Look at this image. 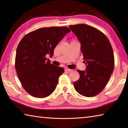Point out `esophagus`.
Segmentation results:
<instances>
[{
    "instance_id": "obj_1",
    "label": "esophagus",
    "mask_w": 128,
    "mask_h": 128,
    "mask_svg": "<svg viewBox=\"0 0 128 128\" xmlns=\"http://www.w3.org/2000/svg\"><path fill=\"white\" fill-rule=\"evenodd\" d=\"M65 71L66 72H71V71H72V70H70V69H69V68H65Z\"/></svg>"
}]
</instances>
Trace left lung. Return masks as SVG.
<instances>
[{"label":"left lung","instance_id":"1","mask_svg":"<svg viewBox=\"0 0 128 128\" xmlns=\"http://www.w3.org/2000/svg\"><path fill=\"white\" fill-rule=\"evenodd\" d=\"M81 43L86 70L78 71L79 80L74 83L76 91L83 96H96L106 87L114 68L112 46L106 36L97 28L86 24L70 25Z\"/></svg>","mask_w":128,"mask_h":128}]
</instances>
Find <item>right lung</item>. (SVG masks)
I'll use <instances>...</instances> for the list:
<instances>
[{
    "instance_id": "right-lung-1",
    "label": "right lung",
    "mask_w": 128,
    "mask_h": 128,
    "mask_svg": "<svg viewBox=\"0 0 128 128\" xmlns=\"http://www.w3.org/2000/svg\"><path fill=\"white\" fill-rule=\"evenodd\" d=\"M70 32L67 27L42 28L26 34L16 48L15 67L22 87L36 98L52 94L62 67L50 63L46 55H53L54 49L64 36Z\"/></svg>"
}]
</instances>
